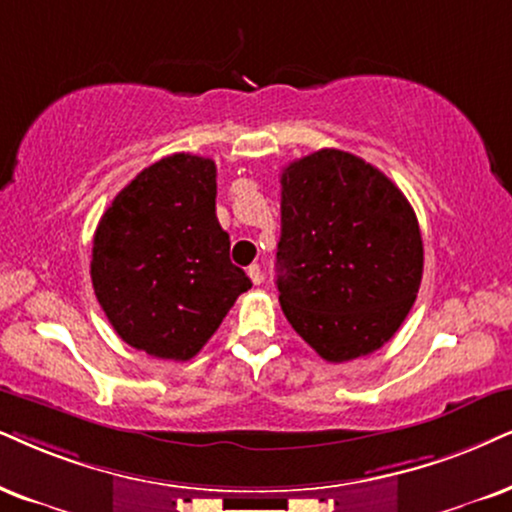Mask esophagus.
Listing matches in <instances>:
<instances>
[{
  "label": "esophagus",
  "instance_id": "1",
  "mask_svg": "<svg viewBox=\"0 0 512 512\" xmlns=\"http://www.w3.org/2000/svg\"><path fill=\"white\" fill-rule=\"evenodd\" d=\"M248 276H250V281L255 283V286H260V283L264 281V271H262L260 264H250V267H248Z\"/></svg>",
  "mask_w": 512,
  "mask_h": 512
}]
</instances>
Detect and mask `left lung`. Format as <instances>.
I'll use <instances>...</instances> for the list:
<instances>
[{
  "label": "left lung",
  "mask_w": 512,
  "mask_h": 512,
  "mask_svg": "<svg viewBox=\"0 0 512 512\" xmlns=\"http://www.w3.org/2000/svg\"><path fill=\"white\" fill-rule=\"evenodd\" d=\"M278 300L321 359L342 364L399 331L423 278L411 203L378 167L321 148L281 174Z\"/></svg>",
  "instance_id": "1"
}]
</instances>
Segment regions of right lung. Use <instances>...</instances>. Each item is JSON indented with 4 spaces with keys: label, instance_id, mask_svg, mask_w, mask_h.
Instances as JSON below:
<instances>
[{
    "label": "right lung",
    "instance_id": "right-lung-1",
    "mask_svg": "<svg viewBox=\"0 0 512 512\" xmlns=\"http://www.w3.org/2000/svg\"><path fill=\"white\" fill-rule=\"evenodd\" d=\"M217 167L174 153L141 170L94 234L96 300L127 345L189 361L252 283L215 215Z\"/></svg>",
    "mask_w": 512,
    "mask_h": 512
}]
</instances>
